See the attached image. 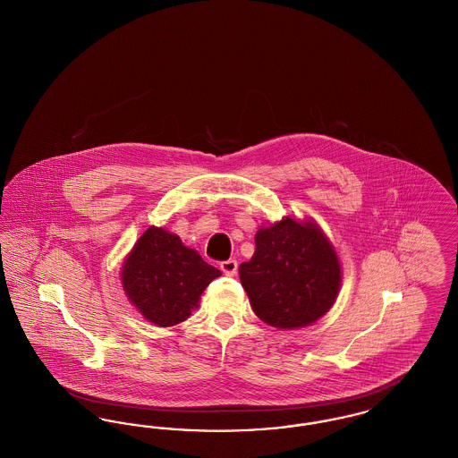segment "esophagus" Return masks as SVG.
Listing matches in <instances>:
<instances>
[{"mask_svg": "<svg viewBox=\"0 0 458 458\" xmlns=\"http://www.w3.org/2000/svg\"><path fill=\"white\" fill-rule=\"evenodd\" d=\"M237 267H239V262L235 261V259L219 262V269H221L226 276H233V275L237 273Z\"/></svg>", "mask_w": 458, "mask_h": 458, "instance_id": "34e87169", "label": "esophagus"}]
</instances>
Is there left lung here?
Returning <instances> with one entry per match:
<instances>
[{"label": "left lung", "instance_id": "obj_1", "mask_svg": "<svg viewBox=\"0 0 458 458\" xmlns=\"http://www.w3.org/2000/svg\"><path fill=\"white\" fill-rule=\"evenodd\" d=\"M239 273L256 316L280 329L316 323L342 284L338 256L321 228L292 218L259 228L256 252Z\"/></svg>", "mask_w": 458, "mask_h": 458}]
</instances>
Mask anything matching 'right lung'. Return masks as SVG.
Wrapping results in <instances>:
<instances>
[{
    "label": "right lung",
    "instance_id": "add662e5",
    "mask_svg": "<svg viewBox=\"0 0 458 458\" xmlns=\"http://www.w3.org/2000/svg\"><path fill=\"white\" fill-rule=\"evenodd\" d=\"M219 275L178 235L151 226L123 262L122 284L149 323L174 327L191 316L204 288Z\"/></svg>",
    "mask_w": 458,
    "mask_h": 458
}]
</instances>
